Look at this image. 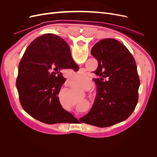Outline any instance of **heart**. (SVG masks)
Returning <instances> with one entry per match:
<instances>
[{"mask_svg": "<svg viewBox=\"0 0 157 157\" xmlns=\"http://www.w3.org/2000/svg\"><path fill=\"white\" fill-rule=\"evenodd\" d=\"M78 86L82 89L88 90L92 87V84L91 82H80L78 84ZM86 103H88V102L86 101Z\"/></svg>", "mask_w": 157, "mask_h": 157, "instance_id": "1", "label": "heart"}]
</instances>
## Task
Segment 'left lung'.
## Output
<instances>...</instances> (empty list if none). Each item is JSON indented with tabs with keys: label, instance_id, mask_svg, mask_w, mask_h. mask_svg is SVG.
<instances>
[{
	"label": "left lung",
	"instance_id": "1",
	"mask_svg": "<svg viewBox=\"0 0 157 157\" xmlns=\"http://www.w3.org/2000/svg\"><path fill=\"white\" fill-rule=\"evenodd\" d=\"M98 60L94 78L98 93L91 110L80 122L95 126H111L125 121L136 107L140 80L134 57L113 39L98 42L92 48Z\"/></svg>",
	"mask_w": 157,
	"mask_h": 157
}]
</instances>
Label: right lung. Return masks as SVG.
<instances>
[{
    "mask_svg": "<svg viewBox=\"0 0 157 157\" xmlns=\"http://www.w3.org/2000/svg\"><path fill=\"white\" fill-rule=\"evenodd\" d=\"M77 67L61 37L48 33L36 38L18 67L16 88L24 111L48 124L69 122L75 118L61 106L58 94L66 80L61 71Z\"/></svg>",
    "mask_w": 157,
    "mask_h": 157,
    "instance_id": "add662e5",
    "label": "right lung"
}]
</instances>
